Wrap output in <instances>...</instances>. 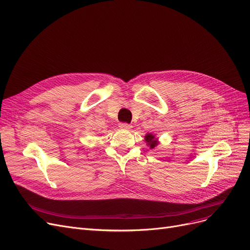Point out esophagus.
<instances>
[{
	"mask_svg": "<svg viewBox=\"0 0 250 250\" xmlns=\"http://www.w3.org/2000/svg\"><path fill=\"white\" fill-rule=\"evenodd\" d=\"M119 127L120 128H124V130H130L132 127V125L130 124H126V123H120L119 124Z\"/></svg>",
	"mask_w": 250,
	"mask_h": 250,
	"instance_id": "obj_1",
	"label": "esophagus"
}]
</instances>
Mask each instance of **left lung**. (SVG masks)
<instances>
[{
    "label": "left lung",
    "mask_w": 250,
    "mask_h": 250,
    "mask_svg": "<svg viewBox=\"0 0 250 250\" xmlns=\"http://www.w3.org/2000/svg\"><path fill=\"white\" fill-rule=\"evenodd\" d=\"M146 141L147 142V146H149L150 148H154L158 146V139L155 138V136L150 133L146 136Z\"/></svg>",
    "instance_id": "1"
}]
</instances>
